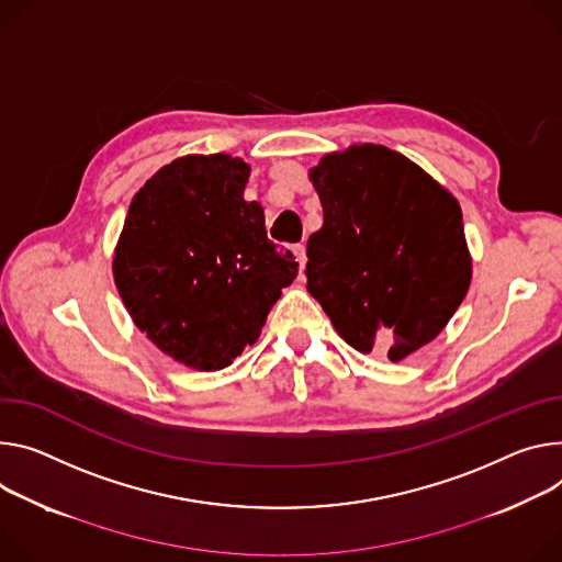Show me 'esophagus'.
<instances>
[{
	"label": "esophagus",
	"mask_w": 562,
	"mask_h": 562,
	"mask_svg": "<svg viewBox=\"0 0 562 562\" xmlns=\"http://www.w3.org/2000/svg\"><path fill=\"white\" fill-rule=\"evenodd\" d=\"M295 260L300 262V269H304V262H307V250H304V244H293L291 246Z\"/></svg>",
	"instance_id": "esophagus-1"
}]
</instances>
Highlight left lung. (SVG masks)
<instances>
[{
    "mask_svg": "<svg viewBox=\"0 0 562 562\" xmlns=\"http://www.w3.org/2000/svg\"><path fill=\"white\" fill-rule=\"evenodd\" d=\"M323 228L307 241V291L336 331L390 361L430 342L471 284L457 199L383 145H353L312 170Z\"/></svg>",
    "mask_w": 562,
    "mask_h": 562,
    "instance_id": "1",
    "label": "left lung"
}]
</instances>
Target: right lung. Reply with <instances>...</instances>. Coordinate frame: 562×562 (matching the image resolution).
Instances as JSON below:
<instances>
[{"label": "right lung", "instance_id": "1", "mask_svg": "<svg viewBox=\"0 0 562 562\" xmlns=\"http://www.w3.org/2000/svg\"><path fill=\"white\" fill-rule=\"evenodd\" d=\"M246 183L241 159H177L134 194L116 246L114 280L136 327L196 370H222L258 340L297 276Z\"/></svg>", "mask_w": 562, "mask_h": 562}]
</instances>
